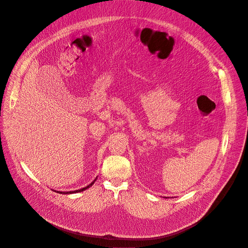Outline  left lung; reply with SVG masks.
<instances>
[{"mask_svg": "<svg viewBox=\"0 0 248 248\" xmlns=\"http://www.w3.org/2000/svg\"><path fill=\"white\" fill-rule=\"evenodd\" d=\"M166 198H167V197H166Z\"/></svg>", "mask_w": 248, "mask_h": 248, "instance_id": "1", "label": "left lung"}]
</instances>
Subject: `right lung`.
Segmentation results:
<instances>
[{
  "instance_id": "1",
  "label": "right lung",
  "mask_w": 248,
  "mask_h": 248,
  "mask_svg": "<svg viewBox=\"0 0 248 248\" xmlns=\"http://www.w3.org/2000/svg\"><path fill=\"white\" fill-rule=\"evenodd\" d=\"M97 178H98V177H96V179H95V180H94V181H93V182H92V183H91V184H89V185H88V186H87V187H85V188H82V189H80V190H76V191H70V192H60V193H59V194H66V195H67V194H75V193H79V192H83V191H85V190H87V189H88V188H90V187H91V186H92V185H93V184H94V183H95V181H96V180H97ZM57 192H58V191H57Z\"/></svg>"
}]
</instances>
